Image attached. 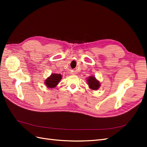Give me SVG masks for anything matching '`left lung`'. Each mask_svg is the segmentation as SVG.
Here are the masks:
<instances>
[{
  "instance_id": "8db88e82",
  "label": "left lung",
  "mask_w": 147,
  "mask_h": 147,
  "mask_svg": "<svg viewBox=\"0 0 147 147\" xmlns=\"http://www.w3.org/2000/svg\"><path fill=\"white\" fill-rule=\"evenodd\" d=\"M87 83L89 88L92 90H97L100 87V83L96 78L93 76H90L87 78Z\"/></svg>"
}]
</instances>
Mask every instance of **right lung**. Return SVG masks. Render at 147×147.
Wrapping results in <instances>:
<instances>
[{"label": "right lung", "mask_w": 147, "mask_h": 147, "mask_svg": "<svg viewBox=\"0 0 147 147\" xmlns=\"http://www.w3.org/2000/svg\"><path fill=\"white\" fill-rule=\"evenodd\" d=\"M62 77V76L61 74L52 73L45 80V85L49 88H54L57 86L59 83L60 82Z\"/></svg>", "instance_id": "right-lung-1"}]
</instances>
